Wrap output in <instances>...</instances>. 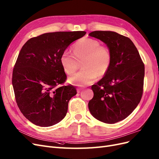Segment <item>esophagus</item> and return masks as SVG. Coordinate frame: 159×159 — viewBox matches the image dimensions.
Returning <instances> with one entry per match:
<instances>
[{"instance_id":"1","label":"esophagus","mask_w":159,"mask_h":159,"mask_svg":"<svg viewBox=\"0 0 159 159\" xmlns=\"http://www.w3.org/2000/svg\"><path fill=\"white\" fill-rule=\"evenodd\" d=\"M81 90H82V88H78V89H77V92L80 93Z\"/></svg>"}]
</instances>
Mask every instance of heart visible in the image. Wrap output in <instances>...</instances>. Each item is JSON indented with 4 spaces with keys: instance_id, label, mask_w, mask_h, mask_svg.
I'll list each match as a JSON object with an SVG mask.
<instances>
[{
    "instance_id": "obj_1",
    "label": "heart",
    "mask_w": 159,
    "mask_h": 159,
    "mask_svg": "<svg viewBox=\"0 0 159 159\" xmlns=\"http://www.w3.org/2000/svg\"><path fill=\"white\" fill-rule=\"evenodd\" d=\"M74 54L66 50L60 56V63L65 73L72 75L78 69V74L68 78L69 83L77 86L93 84L98 76H103L109 70L112 62V54L109 48L92 38H84L77 42L73 47Z\"/></svg>"
}]
</instances>
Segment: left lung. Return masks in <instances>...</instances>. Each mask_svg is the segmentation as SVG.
Here are the masks:
<instances>
[{"mask_svg":"<svg viewBox=\"0 0 159 159\" xmlns=\"http://www.w3.org/2000/svg\"><path fill=\"white\" fill-rule=\"evenodd\" d=\"M89 36L104 42L112 54L109 70L91 87L89 111L100 121L115 123L127 118L140 102L145 66L129 38L112 31H93Z\"/></svg>","mask_w":159,"mask_h":159,"instance_id":"obj_1","label":"left lung"}]
</instances>
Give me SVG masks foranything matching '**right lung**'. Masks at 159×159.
Segmentation results:
<instances>
[{"instance_id":"right-lung-1","label":"right lung","mask_w":159,"mask_h":159,"mask_svg":"<svg viewBox=\"0 0 159 159\" xmlns=\"http://www.w3.org/2000/svg\"><path fill=\"white\" fill-rule=\"evenodd\" d=\"M85 31L45 33L28 40L19 53L12 72L16 102L27 119L50 127L63 119L68 102L75 95L73 85L60 86L66 80L60 56Z\"/></svg>"}]
</instances>
